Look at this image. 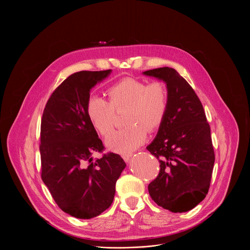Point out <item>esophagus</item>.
<instances>
[{
  "instance_id": "obj_1",
  "label": "esophagus",
  "mask_w": 250,
  "mask_h": 250,
  "mask_svg": "<svg viewBox=\"0 0 250 250\" xmlns=\"http://www.w3.org/2000/svg\"><path fill=\"white\" fill-rule=\"evenodd\" d=\"M122 156H123V158H124V160H125V162H128L129 159H130L131 156H132V152H125V153H123Z\"/></svg>"
}]
</instances>
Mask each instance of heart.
I'll return each instance as SVG.
<instances>
[{"label":"heart","instance_id":"heart-1","mask_svg":"<svg viewBox=\"0 0 250 250\" xmlns=\"http://www.w3.org/2000/svg\"><path fill=\"white\" fill-rule=\"evenodd\" d=\"M109 100L92 96L87 102V115L96 129L108 135L115 125L116 112L126 109V126L113 131L105 139L109 148L127 152L139 146L146 137L162 124L168 109V91L161 81L149 84L125 78L108 90Z\"/></svg>","mask_w":250,"mask_h":250}]
</instances>
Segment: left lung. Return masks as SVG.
Wrapping results in <instances>:
<instances>
[{
    "label": "left lung",
    "instance_id": "8db88e82",
    "mask_svg": "<svg viewBox=\"0 0 250 250\" xmlns=\"http://www.w3.org/2000/svg\"><path fill=\"white\" fill-rule=\"evenodd\" d=\"M144 74L164 81L168 91L167 113L146 147L160 164L148 192L163 208L188 211L205 199L209 188L215 163L209 125L200 99L175 69L156 68Z\"/></svg>",
    "mask_w": 250,
    "mask_h": 250
}]
</instances>
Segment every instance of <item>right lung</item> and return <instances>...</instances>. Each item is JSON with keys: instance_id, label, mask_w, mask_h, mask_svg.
<instances>
[{"instance_id": "obj_1", "label": "right lung", "mask_w": 250, "mask_h": 250, "mask_svg": "<svg viewBox=\"0 0 250 250\" xmlns=\"http://www.w3.org/2000/svg\"><path fill=\"white\" fill-rule=\"evenodd\" d=\"M112 70L80 71L51 94L41 126L42 178L58 207L77 219H92L108 208L125 168L116 153L93 159L104 146L88 118L91 89Z\"/></svg>"}]
</instances>
